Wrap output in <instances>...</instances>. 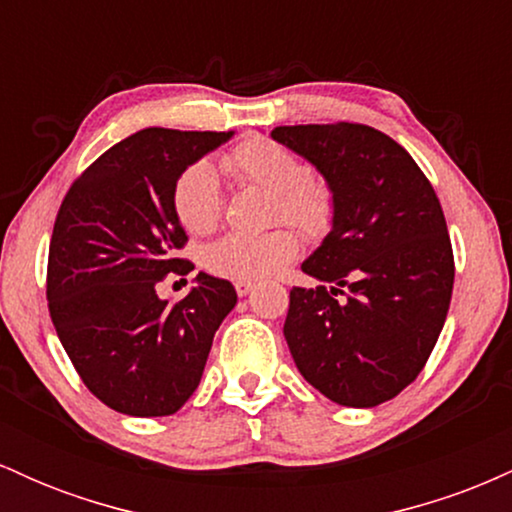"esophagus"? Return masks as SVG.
I'll use <instances>...</instances> for the list:
<instances>
[{
    "instance_id": "34e87169",
    "label": "esophagus",
    "mask_w": 512,
    "mask_h": 512,
    "mask_svg": "<svg viewBox=\"0 0 512 512\" xmlns=\"http://www.w3.org/2000/svg\"><path fill=\"white\" fill-rule=\"evenodd\" d=\"M233 286H236L238 296H248V293L255 289V284H252V281H245V279H238Z\"/></svg>"
}]
</instances>
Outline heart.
<instances>
[{
	"label": "heart",
	"instance_id": "b5f03b06",
	"mask_svg": "<svg viewBox=\"0 0 512 512\" xmlns=\"http://www.w3.org/2000/svg\"><path fill=\"white\" fill-rule=\"evenodd\" d=\"M223 168L245 185L272 192L274 221L296 226L303 236L320 238L330 231L334 197L325 180L308 173L305 163L286 146L264 137L245 139L223 156ZM173 209L182 228L204 236L219 226L223 190L216 170L207 161H195L180 173L173 187ZM298 252V236L291 228L250 236L228 233L204 250V267L226 279H264L279 272Z\"/></svg>",
	"mask_w": 512,
	"mask_h": 512
}]
</instances>
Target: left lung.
I'll return each mask as SVG.
<instances>
[{"instance_id":"1","label":"left lung","mask_w":512,"mask_h":512,"mask_svg":"<svg viewBox=\"0 0 512 512\" xmlns=\"http://www.w3.org/2000/svg\"><path fill=\"white\" fill-rule=\"evenodd\" d=\"M320 170L332 231L301 264L284 337L298 370L342 407H378L416 380L448 317L455 260L436 190L395 139L368 125L274 127Z\"/></svg>"}]
</instances>
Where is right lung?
<instances>
[{"mask_svg": "<svg viewBox=\"0 0 512 512\" xmlns=\"http://www.w3.org/2000/svg\"><path fill=\"white\" fill-rule=\"evenodd\" d=\"M233 132L149 127L122 139L69 187L52 228L48 308L84 385L127 416L175 414L202 380L231 281L197 274L178 303L158 298L168 274L185 276L187 236L173 187L187 166Z\"/></svg>", "mask_w": 512, "mask_h": 512, "instance_id": "1", "label": "right lung"}]
</instances>
